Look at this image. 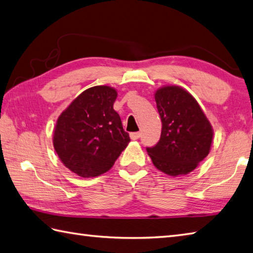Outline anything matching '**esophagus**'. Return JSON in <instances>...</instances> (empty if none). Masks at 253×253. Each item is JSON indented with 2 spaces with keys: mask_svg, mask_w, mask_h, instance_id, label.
Returning <instances> with one entry per match:
<instances>
[{
  "mask_svg": "<svg viewBox=\"0 0 253 253\" xmlns=\"http://www.w3.org/2000/svg\"><path fill=\"white\" fill-rule=\"evenodd\" d=\"M141 135V132L136 131V132H130V138L131 139H138Z\"/></svg>",
  "mask_w": 253,
  "mask_h": 253,
  "instance_id": "obj_1",
  "label": "esophagus"
}]
</instances>
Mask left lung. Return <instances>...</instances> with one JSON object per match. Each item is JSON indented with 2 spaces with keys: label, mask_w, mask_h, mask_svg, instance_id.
I'll return each instance as SVG.
<instances>
[{
  "label": "left lung",
  "mask_w": 253,
  "mask_h": 253,
  "mask_svg": "<svg viewBox=\"0 0 253 253\" xmlns=\"http://www.w3.org/2000/svg\"><path fill=\"white\" fill-rule=\"evenodd\" d=\"M155 100L162 135L147 153L156 168L170 176L192 171L209 154L213 136L209 121L197 100L178 86L158 89Z\"/></svg>",
  "instance_id": "8db88e82"
}]
</instances>
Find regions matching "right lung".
Returning a JSON list of instances; mask_svg holds the SVG:
<instances>
[{
    "label": "right lung",
    "mask_w": 253,
    "mask_h": 253,
    "mask_svg": "<svg viewBox=\"0 0 253 253\" xmlns=\"http://www.w3.org/2000/svg\"><path fill=\"white\" fill-rule=\"evenodd\" d=\"M116 97L112 87H90L57 119L54 148L62 163L83 178L108 171L130 141L114 111Z\"/></svg>",
    "instance_id": "right-lung-1"
}]
</instances>
